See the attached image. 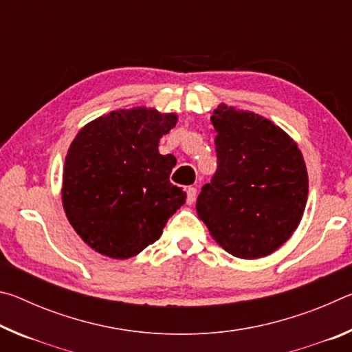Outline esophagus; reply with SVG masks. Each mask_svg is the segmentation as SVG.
<instances>
[{"label": "esophagus", "mask_w": 352, "mask_h": 352, "mask_svg": "<svg viewBox=\"0 0 352 352\" xmlns=\"http://www.w3.org/2000/svg\"><path fill=\"white\" fill-rule=\"evenodd\" d=\"M195 197H197V188L190 186L186 189V201L188 205H192L195 201Z\"/></svg>", "instance_id": "34e87169"}]
</instances>
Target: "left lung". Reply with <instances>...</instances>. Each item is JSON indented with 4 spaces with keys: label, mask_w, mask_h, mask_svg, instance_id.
Here are the masks:
<instances>
[{
    "label": "left lung",
    "mask_w": 352,
    "mask_h": 352,
    "mask_svg": "<svg viewBox=\"0 0 352 352\" xmlns=\"http://www.w3.org/2000/svg\"><path fill=\"white\" fill-rule=\"evenodd\" d=\"M211 122L217 170L201 188L197 214L230 254L264 258L300 225L309 192L305 160L287 133L256 113L220 105Z\"/></svg>",
    "instance_id": "1"
}]
</instances>
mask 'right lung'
Returning a JSON list of instances; mask_svg holds the SVG:
<instances>
[{
	"instance_id": "obj_1",
	"label": "right lung",
	"mask_w": 352,
	"mask_h": 352,
	"mask_svg": "<svg viewBox=\"0 0 352 352\" xmlns=\"http://www.w3.org/2000/svg\"><path fill=\"white\" fill-rule=\"evenodd\" d=\"M174 113L136 107L87 124L71 142L62 200L69 223L98 253L127 259L160 239L186 192L169 177L177 160L158 152Z\"/></svg>"
}]
</instances>
